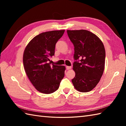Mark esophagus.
Here are the masks:
<instances>
[{
	"label": "esophagus",
	"mask_w": 126,
	"mask_h": 126,
	"mask_svg": "<svg viewBox=\"0 0 126 126\" xmlns=\"http://www.w3.org/2000/svg\"><path fill=\"white\" fill-rule=\"evenodd\" d=\"M66 70H70V69H71V66H66Z\"/></svg>",
	"instance_id": "1"
}]
</instances>
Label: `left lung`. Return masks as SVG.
<instances>
[{
    "mask_svg": "<svg viewBox=\"0 0 126 126\" xmlns=\"http://www.w3.org/2000/svg\"><path fill=\"white\" fill-rule=\"evenodd\" d=\"M67 33L75 50L73 69L75 77L72 82L79 92H90L98 84L103 73L104 45L97 36L89 31L67 30Z\"/></svg>",
    "mask_w": 126,
    "mask_h": 126,
    "instance_id": "obj_1",
    "label": "left lung"
}]
</instances>
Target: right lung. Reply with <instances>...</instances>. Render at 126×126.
I'll return each mask as SVG.
<instances>
[{"mask_svg": "<svg viewBox=\"0 0 126 126\" xmlns=\"http://www.w3.org/2000/svg\"><path fill=\"white\" fill-rule=\"evenodd\" d=\"M65 30L43 32L29 43L24 52L23 64L29 79L39 92L51 94L57 90L64 76V66L50 64L56 43Z\"/></svg>", "mask_w": 126, "mask_h": 126, "instance_id": "1", "label": "right lung"}]
</instances>
